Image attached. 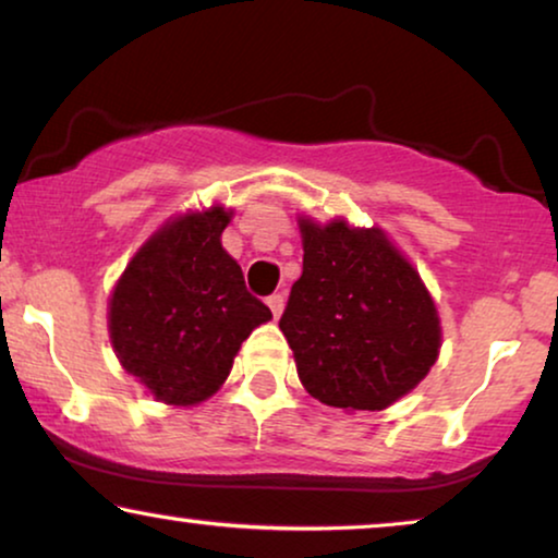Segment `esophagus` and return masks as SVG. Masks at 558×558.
Wrapping results in <instances>:
<instances>
[{
    "label": "esophagus",
    "instance_id": "1",
    "mask_svg": "<svg viewBox=\"0 0 558 558\" xmlns=\"http://www.w3.org/2000/svg\"><path fill=\"white\" fill-rule=\"evenodd\" d=\"M267 306H270L272 316L278 318L280 314H283V306H286V295H283V293H272V295H267Z\"/></svg>",
    "mask_w": 558,
    "mask_h": 558
}]
</instances>
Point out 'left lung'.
<instances>
[{
  "instance_id": "8db88e82",
  "label": "left lung",
  "mask_w": 558,
  "mask_h": 558,
  "mask_svg": "<svg viewBox=\"0 0 558 558\" xmlns=\"http://www.w3.org/2000/svg\"><path fill=\"white\" fill-rule=\"evenodd\" d=\"M303 272L280 331L324 405L383 411L418 385L441 344L439 316L411 263L377 229L301 219Z\"/></svg>"
}]
</instances>
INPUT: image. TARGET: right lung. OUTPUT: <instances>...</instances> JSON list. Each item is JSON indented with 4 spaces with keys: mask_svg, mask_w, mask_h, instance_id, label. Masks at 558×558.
Listing matches in <instances>:
<instances>
[{
    "mask_svg": "<svg viewBox=\"0 0 558 558\" xmlns=\"http://www.w3.org/2000/svg\"><path fill=\"white\" fill-rule=\"evenodd\" d=\"M227 225L221 206L170 221L132 257L111 295L117 356L166 403L214 396L242 341L272 318L221 247Z\"/></svg>",
    "mask_w": 558,
    "mask_h": 558,
    "instance_id": "1",
    "label": "right lung"
}]
</instances>
